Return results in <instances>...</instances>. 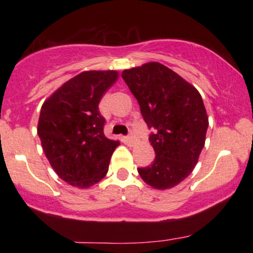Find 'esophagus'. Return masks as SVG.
Wrapping results in <instances>:
<instances>
[{
	"instance_id": "obj_1",
	"label": "esophagus",
	"mask_w": 253,
	"mask_h": 253,
	"mask_svg": "<svg viewBox=\"0 0 253 253\" xmlns=\"http://www.w3.org/2000/svg\"><path fill=\"white\" fill-rule=\"evenodd\" d=\"M135 141H136V139H135L134 135H133V134L128 135V138H127V143H128L129 145H134Z\"/></svg>"
}]
</instances>
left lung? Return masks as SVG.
<instances>
[{
    "label": "left lung",
    "mask_w": 253,
    "mask_h": 253,
    "mask_svg": "<svg viewBox=\"0 0 253 253\" xmlns=\"http://www.w3.org/2000/svg\"><path fill=\"white\" fill-rule=\"evenodd\" d=\"M121 76L152 129L149 140L156 158L151 167L138 169L139 175L155 189L173 188L193 172L205 146L208 115L201 95L157 62L124 70Z\"/></svg>",
    "instance_id": "1"
}]
</instances>
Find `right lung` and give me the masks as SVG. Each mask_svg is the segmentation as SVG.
<instances>
[{
	"label": "right lung",
	"mask_w": 253,
	"mask_h": 253,
	"mask_svg": "<svg viewBox=\"0 0 253 253\" xmlns=\"http://www.w3.org/2000/svg\"><path fill=\"white\" fill-rule=\"evenodd\" d=\"M119 72L83 71L58 88L42 103L38 135L51 167L63 181L86 189L103 178L119 140L103 133L98 110L104 92Z\"/></svg>",
	"instance_id": "obj_1"
}]
</instances>
